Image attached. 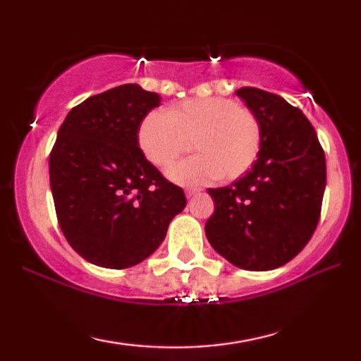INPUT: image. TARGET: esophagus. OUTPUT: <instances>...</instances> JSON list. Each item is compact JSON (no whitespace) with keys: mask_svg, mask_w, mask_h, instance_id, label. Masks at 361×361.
<instances>
[{"mask_svg":"<svg viewBox=\"0 0 361 361\" xmlns=\"http://www.w3.org/2000/svg\"><path fill=\"white\" fill-rule=\"evenodd\" d=\"M199 192V189H186V197H192V195H195Z\"/></svg>","mask_w":361,"mask_h":361,"instance_id":"1","label":"esophagus"}]
</instances>
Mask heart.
I'll return each instance as SVG.
<instances>
[{
	"label": "heart",
	"instance_id": "b5f03b06",
	"mask_svg": "<svg viewBox=\"0 0 361 361\" xmlns=\"http://www.w3.org/2000/svg\"><path fill=\"white\" fill-rule=\"evenodd\" d=\"M192 142L195 156L167 170L181 186L231 181L253 166L262 145V126L250 108L221 97L191 99L169 111H151L138 127V146L157 167L176 161Z\"/></svg>",
	"mask_w": 361,
	"mask_h": 361
}]
</instances>
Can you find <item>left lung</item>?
Wrapping results in <instances>:
<instances>
[{
    "mask_svg": "<svg viewBox=\"0 0 361 361\" xmlns=\"http://www.w3.org/2000/svg\"><path fill=\"white\" fill-rule=\"evenodd\" d=\"M235 94L259 118L262 145L242 178L209 189L215 212L205 235L231 264L271 271L295 258L319 224L325 152L304 113L280 95L256 87Z\"/></svg>",
    "mask_w": 361,
    "mask_h": 361,
    "instance_id": "obj_1",
    "label": "left lung"
}]
</instances>
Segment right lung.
I'll list each match as a JSON object with an SVG mask.
<instances>
[{"label":"right lung","mask_w":361,"mask_h":361,"mask_svg":"<svg viewBox=\"0 0 361 361\" xmlns=\"http://www.w3.org/2000/svg\"><path fill=\"white\" fill-rule=\"evenodd\" d=\"M159 105L156 92L124 84L79 103L59 129L49 157L57 219L73 250L95 266L142 262L186 207L183 189L138 146V127Z\"/></svg>","instance_id":"1"}]
</instances>
